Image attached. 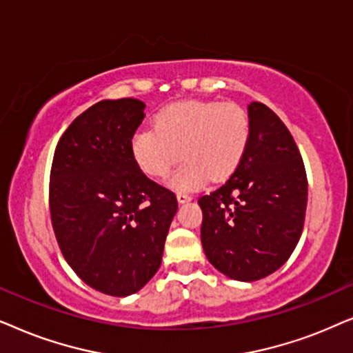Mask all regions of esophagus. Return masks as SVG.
I'll use <instances>...</instances> for the list:
<instances>
[{
	"instance_id": "obj_1",
	"label": "esophagus",
	"mask_w": 353,
	"mask_h": 353,
	"mask_svg": "<svg viewBox=\"0 0 353 353\" xmlns=\"http://www.w3.org/2000/svg\"><path fill=\"white\" fill-rule=\"evenodd\" d=\"M176 196H177V201H179V203H185V201L192 200V195L185 194V192H177Z\"/></svg>"
}]
</instances>
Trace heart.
Segmentation results:
<instances>
[{"label": "heart", "mask_w": 353, "mask_h": 353, "mask_svg": "<svg viewBox=\"0 0 353 353\" xmlns=\"http://www.w3.org/2000/svg\"><path fill=\"white\" fill-rule=\"evenodd\" d=\"M154 129H139L130 152L140 171L163 179L185 158L171 184L195 190L210 179L225 181L241 166L252 137V119L237 103L190 100L157 112Z\"/></svg>", "instance_id": "1"}]
</instances>
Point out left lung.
Instances as JSON below:
<instances>
[{
	"instance_id": "1",
	"label": "left lung",
	"mask_w": 353,
	"mask_h": 353,
	"mask_svg": "<svg viewBox=\"0 0 353 353\" xmlns=\"http://www.w3.org/2000/svg\"><path fill=\"white\" fill-rule=\"evenodd\" d=\"M252 137L237 171L199 199L201 245L216 270L258 281L279 270L302 236L308 181L292 134L260 101L248 105Z\"/></svg>"
}]
</instances>
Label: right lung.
<instances>
[{"instance_id": "right-lung-1", "label": "right lung", "mask_w": 353, "mask_h": 353, "mask_svg": "<svg viewBox=\"0 0 353 353\" xmlns=\"http://www.w3.org/2000/svg\"><path fill=\"white\" fill-rule=\"evenodd\" d=\"M143 110L135 98L95 103L61 135L50 172L61 253L83 283L112 297L135 294L153 278L177 211L176 195L132 158Z\"/></svg>"}]
</instances>
